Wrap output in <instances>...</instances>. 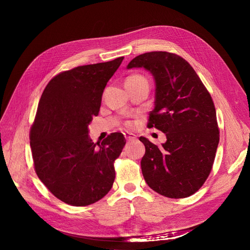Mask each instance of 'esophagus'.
I'll return each instance as SVG.
<instances>
[{
    "label": "esophagus",
    "instance_id": "obj_1",
    "mask_svg": "<svg viewBox=\"0 0 250 250\" xmlns=\"http://www.w3.org/2000/svg\"><path fill=\"white\" fill-rule=\"evenodd\" d=\"M124 137H125V139H126L128 142H130V141H132V140L135 139V135H134L133 133H129V132H125V133H124Z\"/></svg>",
    "mask_w": 250,
    "mask_h": 250
}]
</instances>
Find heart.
<instances>
[{
	"mask_svg": "<svg viewBox=\"0 0 250 250\" xmlns=\"http://www.w3.org/2000/svg\"><path fill=\"white\" fill-rule=\"evenodd\" d=\"M139 77H142V76H140V75H132V76H130V77H128L126 80H130V79H135V78H139ZM125 126L127 127V128H131L132 127V123L130 122V121H127V122L125 123Z\"/></svg>",
	"mask_w": 250,
	"mask_h": 250,
	"instance_id": "b5f03b06",
	"label": "heart"
}]
</instances>
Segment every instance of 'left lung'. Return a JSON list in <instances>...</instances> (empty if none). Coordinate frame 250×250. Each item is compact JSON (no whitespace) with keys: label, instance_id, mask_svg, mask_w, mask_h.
I'll use <instances>...</instances> for the list:
<instances>
[{"label":"left lung","instance_id":"1","mask_svg":"<svg viewBox=\"0 0 250 250\" xmlns=\"http://www.w3.org/2000/svg\"><path fill=\"white\" fill-rule=\"evenodd\" d=\"M145 67L155 79V107L149 128L166 133L161 147L140 138L146 148L141 167L147 185L169 198L197 192L213 168L219 127L213 99L186 59L165 51L144 53L127 69Z\"/></svg>","mask_w":250,"mask_h":250}]
</instances>
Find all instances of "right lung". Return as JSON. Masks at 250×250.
Listing matches in <instances>:
<instances>
[{"instance_id": "add662e5", "label": "right lung", "mask_w": 250, "mask_h": 250, "mask_svg": "<svg viewBox=\"0 0 250 250\" xmlns=\"http://www.w3.org/2000/svg\"><path fill=\"white\" fill-rule=\"evenodd\" d=\"M123 59L59 73L41 97L29 135L34 169L48 190L70 206L97 202L115 181L113 164L126 144L124 135L111 133L97 147L88 138V124Z\"/></svg>"}]
</instances>
